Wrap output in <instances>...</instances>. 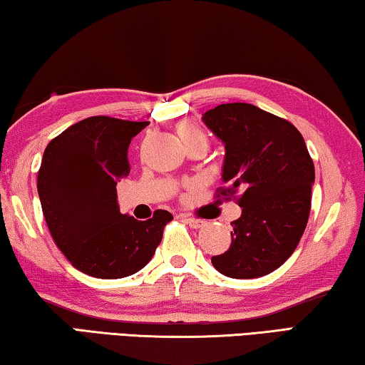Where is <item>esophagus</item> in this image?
<instances>
[{
	"instance_id": "obj_1",
	"label": "esophagus",
	"mask_w": 365,
	"mask_h": 365,
	"mask_svg": "<svg viewBox=\"0 0 365 365\" xmlns=\"http://www.w3.org/2000/svg\"><path fill=\"white\" fill-rule=\"evenodd\" d=\"M184 222H186L190 228L194 230H199V228H204L205 226V222L204 220H197V218H190V217H182Z\"/></svg>"
}]
</instances>
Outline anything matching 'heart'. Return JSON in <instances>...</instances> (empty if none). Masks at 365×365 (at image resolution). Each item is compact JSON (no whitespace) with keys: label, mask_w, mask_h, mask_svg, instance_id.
I'll use <instances>...</instances> for the list:
<instances>
[{"label":"heart","mask_w":365,"mask_h":365,"mask_svg":"<svg viewBox=\"0 0 365 365\" xmlns=\"http://www.w3.org/2000/svg\"><path fill=\"white\" fill-rule=\"evenodd\" d=\"M178 133L181 135L182 140L187 139H194V137H204L202 130L195 126L194 123L190 121H181L178 124Z\"/></svg>","instance_id":"heart-1"}]
</instances>
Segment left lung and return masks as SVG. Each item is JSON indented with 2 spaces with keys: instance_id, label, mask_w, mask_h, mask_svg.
Wrapping results in <instances>:
<instances>
[{
  "instance_id": "left-lung-1",
  "label": "left lung",
  "mask_w": 365,
  "mask_h": 365,
  "mask_svg": "<svg viewBox=\"0 0 365 365\" xmlns=\"http://www.w3.org/2000/svg\"><path fill=\"white\" fill-rule=\"evenodd\" d=\"M204 123L225 143L217 197L242 207L232 222L231 246L212 264L230 278H259L282 267L307 226L315 181L306 142L289 121L250 103L208 110Z\"/></svg>"
}]
</instances>
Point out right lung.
I'll return each mask as SVG.
<instances>
[{
    "instance_id": "right-lung-1",
    "label": "right lung",
    "mask_w": 365,
    "mask_h": 365,
    "mask_svg": "<svg viewBox=\"0 0 365 365\" xmlns=\"http://www.w3.org/2000/svg\"><path fill=\"white\" fill-rule=\"evenodd\" d=\"M148 121L92 116L48 143L37 189L48 230L73 267L116 279L142 270L173 215L157 210L147 222L119 212L116 184L130 171L128 148Z\"/></svg>"
}]
</instances>
